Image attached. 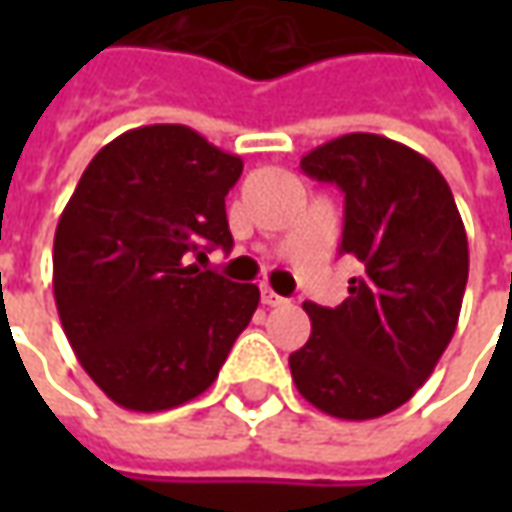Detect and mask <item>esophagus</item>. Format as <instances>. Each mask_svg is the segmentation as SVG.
Masks as SVG:
<instances>
[{"label": "esophagus", "mask_w": 512, "mask_h": 512, "mask_svg": "<svg viewBox=\"0 0 512 512\" xmlns=\"http://www.w3.org/2000/svg\"><path fill=\"white\" fill-rule=\"evenodd\" d=\"M262 305L282 307V305H287V299L285 296H279V293H273L270 287H262Z\"/></svg>", "instance_id": "esophagus-1"}]
</instances>
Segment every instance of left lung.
Wrapping results in <instances>:
<instances>
[{
    "mask_svg": "<svg viewBox=\"0 0 512 512\" xmlns=\"http://www.w3.org/2000/svg\"><path fill=\"white\" fill-rule=\"evenodd\" d=\"M302 170L342 187V253L362 273L339 307L307 302L310 339L290 353V373L327 416L379 419L430 379L456 333L464 222L439 168L387 136L330 139L302 156Z\"/></svg>",
    "mask_w": 512,
    "mask_h": 512,
    "instance_id": "8db88e82",
    "label": "left lung"
}]
</instances>
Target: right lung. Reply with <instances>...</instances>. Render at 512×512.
<instances>
[{"mask_svg":"<svg viewBox=\"0 0 512 512\" xmlns=\"http://www.w3.org/2000/svg\"><path fill=\"white\" fill-rule=\"evenodd\" d=\"M242 159L185 125L116 136L82 173L53 236V299L70 347L125 410L159 413L216 382L259 287L187 265L233 247L225 196Z\"/></svg>","mask_w":512,"mask_h":512,"instance_id":"add662e5","label":"right lung"}]
</instances>
